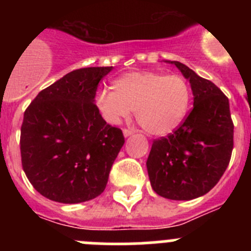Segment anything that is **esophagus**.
Wrapping results in <instances>:
<instances>
[{"label":"esophagus","mask_w":251,"mask_h":251,"mask_svg":"<svg viewBox=\"0 0 251 251\" xmlns=\"http://www.w3.org/2000/svg\"><path fill=\"white\" fill-rule=\"evenodd\" d=\"M133 129H129V128H124L123 129V134H124V137H129V136H132L133 134Z\"/></svg>","instance_id":"1"}]
</instances>
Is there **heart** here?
Wrapping results in <instances>:
<instances>
[{
    "mask_svg": "<svg viewBox=\"0 0 251 251\" xmlns=\"http://www.w3.org/2000/svg\"><path fill=\"white\" fill-rule=\"evenodd\" d=\"M113 92L101 90L95 104L104 121L118 124L134 110L143 129L163 137L177 129L191 103V86L182 75L129 72L113 81Z\"/></svg>",
    "mask_w": 251,
    "mask_h": 251,
    "instance_id": "heart-1",
    "label": "heart"
}]
</instances>
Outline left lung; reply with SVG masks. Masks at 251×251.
I'll use <instances>...</instances> for the list:
<instances>
[{
    "label": "left lung",
    "mask_w": 251,
    "mask_h": 251,
    "mask_svg": "<svg viewBox=\"0 0 251 251\" xmlns=\"http://www.w3.org/2000/svg\"><path fill=\"white\" fill-rule=\"evenodd\" d=\"M191 84L194 108L167 137L153 141L147 171L153 191L170 200H192L207 194L227 168L234 147L229 99L212 81L179 61Z\"/></svg>",
    "instance_id": "obj_1"
}]
</instances>
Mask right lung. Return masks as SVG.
I'll return each mask as SVG.
<instances>
[{
	"label": "right lung",
	"instance_id": "1",
	"mask_svg": "<svg viewBox=\"0 0 251 251\" xmlns=\"http://www.w3.org/2000/svg\"><path fill=\"white\" fill-rule=\"evenodd\" d=\"M113 66L83 68L41 90L24 114L22 168L49 200L79 203L105 188L124 145L119 128L106 124L94 104L99 81Z\"/></svg>",
	"mask_w": 251,
	"mask_h": 251
}]
</instances>
